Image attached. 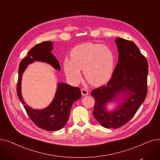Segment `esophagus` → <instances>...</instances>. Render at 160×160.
Returning a JSON list of instances; mask_svg holds the SVG:
<instances>
[{"mask_svg": "<svg viewBox=\"0 0 160 160\" xmlns=\"http://www.w3.org/2000/svg\"><path fill=\"white\" fill-rule=\"evenodd\" d=\"M81 92H82V95L83 96H86L89 94V91L86 89H82L81 90Z\"/></svg>", "mask_w": 160, "mask_h": 160, "instance_id": "1", "label": "esophagus"}]
</instances>
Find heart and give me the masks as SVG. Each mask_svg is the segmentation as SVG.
<instances>
[{"instance_id":"b5f03b06","label":"heart","mask_w":160,"mask_h":160,"mask_svg":"<svg viewBox=\"0 0 160 160\" xmlns=\"http://www.w3.org/2000/svg\"><path fill=\"white\" fill-rule=\"evenodd\" d=\"M115 65V55L107 46L91 43L74 47L70 59L63 61L64 72L72 83L81 79L80 70L83 69L86 80L93 86H100L112 77Z\"/></svg>"}]
</instances>
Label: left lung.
Returning a JSON list of instances; mask_svg holds the SVG:
<instances>
[{"instance_id":"8db88e82","label":"left lung","mask_w":160,"mask_h":160,"mask_svg":"<svg viewBox=\"0 0 160 160\" xmlns=\"http://www.w3.org/2000/svg\"><path fill=\"white\" fill-rule=\"evenodd\" d=\"M118 62L106 86L92 91L95 99L93 115L106 128H117L128 122L145 101L148 65L146 58L131 41L117 38ZM116 106L108 110V104Z\"/></svg>"}]
</instances>
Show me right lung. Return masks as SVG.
Wrapping results in <instances>:
<instances>
[{
	"label": "right lung",
	"instance_id": "right-lung-1",
	"mask_svg": "<svg viewBox=\"0 0 160 160\" xmlns=\"http://www.w3.org/2000/svg\"><path fill=\"white\" fill-rule=\"evenodd\" d=\"M51 41L39 43L30 50L28 56L21 62L18 71L17 93L31 120L38 127L48 131L59 130L63 128L69 119L72 104L81 98V91L78 88L67 83H57L56 93L52 101L43 109H33L24 102L21 92L22 74L28 65L35 62L46 63L58 71L61 70L60 63L52 54L54 48Z\"/></svg>",
	"mask_w": 160,
	"mask_h": 160
}]
</instances>
